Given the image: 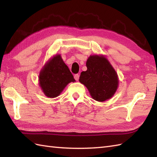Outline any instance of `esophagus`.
I'll use <instances>...</instances> for the list:
<instances>
[{
    "label": "esophagus",
    "instance_id": "obj_1",
    "mask_svg": "<svg viewBox=\"0 0 157 157\" xmlns=\"http://www.w3.org/2000/svg\"><path fill=\"white\" fill-rule=\"evenodd\" d=\"M74 78H75V79L76 80V81H78V80H79V74H75V75H74Z\"/></svg>",
    "mask_w": 157,
    "mask_h": 157
}]
</instances>
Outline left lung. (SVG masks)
I'll return each instance as SVG.
<instances>
[{
	"mask_svg": "<svg viewBox=\"0 0 157 157\" xmlns=\"http://www.w3.org/2000/svg\"><path fill=\"white\" fill-rule=\"evenodd\" d=\"M87 70L82 71L79 81L83 83L94 100L104 101L115 94L118 78L114 69L104 56H90L86 62Z\"/></svg>",
	"mask_w": 157,
	"mask_h": 157,
	"instance_id": "left-lung-1",
	"label": "left lung"
}]
</instances>
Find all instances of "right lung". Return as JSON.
I'll return each mask as SVG.
<instances>
[{
    "mask_svg": "<svg viewBox=\"0 0 157 157\" xmlns=\"http://www.w3.org/2000/svg\"><path fill=\"white\" fill-rule=\"evenodd\" d=\"M39 78L43 92L51 98L59 96L69 83L75 81L60 55L49 60L40 71Z\"/></svg>",
    "mask_w": 157,
    "mask_h": 157,
    "instance_id": "add662e5",
    "label": "right lung"
}]
</instances>
